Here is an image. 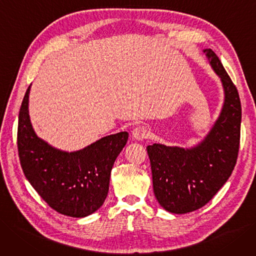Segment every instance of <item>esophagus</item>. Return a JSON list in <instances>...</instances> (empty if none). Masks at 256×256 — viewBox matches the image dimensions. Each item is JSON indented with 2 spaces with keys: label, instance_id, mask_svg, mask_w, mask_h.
Masks as SVG:
<instances>
[{
  "label": "esophagus",
  "instance_id": "1",
  "mask_svg": "<svg viewBox=\"0 0 256 256\" xmlns=\"http://www.w3.org/2000/svg\"><path fill=\"white\" fill-rule=\"evenodd\" d=\"M133 137L137 140H144V139H148L150 136V130L148 126L141 124V126H137L134 130H133Z\"/></svg>",
  "mask_w": 256,
  "mask_h": 256
}]
</instances>
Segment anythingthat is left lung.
<instances>
[{
	"label": "left lung",
	"mask_w": 256,
	"mask_h": 256,
	"mask_svg": "<svg viewBox=\"0 0 256 256\" xmlns=\"http://www.w3.org/2000/svg\"><path fill=\"white\" fill-rule=\"evenodd\" d=\"M224 90L220 116L204 140L184 150L148 146L154 194L166 211L184 214L200 209L228 180L236 164L240 140L242 106L238 88L212 50H204Z\"/></svg>",
	"instance_id": "8db88e82"
}]
</instances>
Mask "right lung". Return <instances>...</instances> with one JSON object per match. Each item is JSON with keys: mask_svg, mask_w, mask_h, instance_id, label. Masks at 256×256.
Masks as SVG:
<instances>
[{"mask_svg": "<svg viewBox=\"0 0 256 256\" xmlns=\"http://www.w3.org/2000/svg\"><path fill=\"white\" fill-rule=\"evenodd\" d=\"M28 88L18 123V152L27 180L52 209L72 217L97 211L108 193L114 162L128 132L103 137L77 152L56 150L38 138L28 115Z\"/></svg>", "mask_w": 256, "mask_h": 256, "instance_id": "add662e5", "label": "right lung"}]
</instances>
